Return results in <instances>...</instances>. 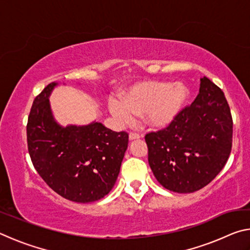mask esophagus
Masks as SVG:
<instances>
[{
  "instance_id": "1",
  "label": "esophagus",
  "mask_w": 250,
  "mask_h": 250,
  "mask_svg": "<svg viewBox=\"0 0 250 250\" xmlns=\"http://www.w3.org/2000/svg\"><path fill=\"white\" fill-rule=\"evenodd\" d=\"M141 137H142V135L137 133V132H130V134H129L130 140H135V139H139V138H141Z\"/></svg>"
}]
</instances>
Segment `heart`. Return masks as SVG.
<instances>
[{"instance_id":"b5f03b06","label":"heart","mask_w":250,"mask_h":250,"mask_svg":"<svg viewBox=\"0 0 250 250\" xmlns=\"http://www.w3.org/2000/svg\"><path fill=\"white\" fill-rule=\"evenodd\" d=\"M188 89L183 83L146 82L135 84L124 95V101L111 97L109 109L122 125H129L134 116H143L153 129L170 125L183 108Z\"/></svg>"}]
</instances>
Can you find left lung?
Masks as SVG:
<instances>
[{"label":"left lung","mask_w":250,"mask_h":250,"mask_svg":"<svg viewBox=\"0 0 250 250\" xmlns=\"http://www.w3.org/2000/svg\"><path fill=\"white\" fill-rule=\"evenodd\" d=\"M145 138L150 167L163 188L198 191L222 171L231 151L232 118L225 95L204 76L195 100L170 125Z\"/></svg>","instance_id":"8db88e82"}]
</instances>
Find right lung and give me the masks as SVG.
<instances>
[{
	"label": "right lung",
	"instance_id": "1",
	"mask_svg": "<svg viewBox=\"0 0 250 250\" xmlns=\"http://www.w3.org/2000/svg\"><path fill=\"white\" fill-rule=\"evenodd\" d=\"M56 84L50 83L34 99L26 125L29 156L45 183L61 196L77 203L98 201L116 183L129 134L100 122L57 125L48 100Z\"/></svg>",
	"mask_w": 250,
	"mask_h": 250
}]
</instances>
